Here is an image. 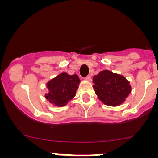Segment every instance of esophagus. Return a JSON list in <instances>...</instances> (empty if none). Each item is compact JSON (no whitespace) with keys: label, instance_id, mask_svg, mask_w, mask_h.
<instances>
[{"label":"esophagus","instance_id":"1","mask_svg":"<svg viewBox=\"0 0 158 158\" xmlns=\"http://www.w3.org/2000/svg\"><path fill=\"white\" fill-rule=\"evenodd\" d=\"M85 80L90 81H91V77H90V76H88V77L85 78Z\"/></svg>","mask_w":158,"mask_h":158}]
</instances>
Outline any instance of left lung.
Returning a JSON list of instances; mask_svg holds the SVG:
<instances>
[{
	"label": "left lung",
	"instance_id": "left-lung-1",
	"mask_svg": "<svg viewBox=\"0 0 158 158\" xmlns=\"http://www.w3.org/2000/svg\"><path fill=\"white\" fill-rule=\"evenodd\" d=\"M93 82V88L99 99L108 106L121 105L131 91L129 81L120 74L108 70L94 76Z\"/></svg>",
	"mask_w": 158,
	"mask_h": 158
}]
</instances>
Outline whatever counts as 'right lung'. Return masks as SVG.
Masks as SVG:
<instances>
[{"label":"right lung","instance_id":"1","mask_svg":"<svg viewBox=\"0 0 158 158\" xmlns=\"http://www.w3.org/2000/svg\"><path fill=\"white\" fill-rule=\"evenodd\" d=\"M79 83L77 74L69 75L63 72L47 83L48 93L44 97L54 106H64L75 97Z\"/></svg>","mask_w":158,"mask_h":158}]
</instances>
